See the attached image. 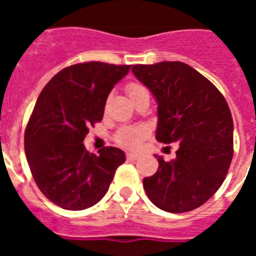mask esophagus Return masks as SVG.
Wrapping results in <instances>:
<instances>
[{
	"label": "esophagus",
	"mask_w": 256,
	"mask_h": 256,
	"mask_svg": "<svg viewBox=\"0 0 256 256\" xmlns=\"http://www.w3.org/2000/svg\"><path fill=\"white\" fill-rule=\"evenodd\" d=\"M138 154L136 152H126V159L128 160H137L138 159Z\"/></svg>",
	"instance_id": "34e87169"
}]
</instances>
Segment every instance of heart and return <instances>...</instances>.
Listing matches in <instances>:
<instances>
[{
    "mask_svg": "<svg viewBox=\"0 0 256 256\" xmlns=\"http://www.w3.org/2000/svg\"><path fill=\"white\" fill-rule=\"evenodd\" d=\"M146 88L142 87L141 84L137 83H130L126 87V91L130 94V100L136 94H138L140 92L144 91ZM148 136V130L144 126H124L119 132L116 133L115 141L118 144H120L122 148H138V144H141L142 140Z\"/></svg>",
    "mask_w": 256,
    "mask_h": 256,
    "instance_id": "heart-1",
    "label": "heart"
}]
</instances>
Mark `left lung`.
Instances as JSON below:
<instances>
[{"instance_id":"1","label":"left lung","mask_w":256,"mask_h":256,"mask_svg":"<svg viewBox=\"0 0 256 256\" xmlns=\"http://www.w3.org/2000/svg\"><path fill=\"white\" fill-rule=\"evenodd\" d=\"M133 74L158 102L156 140L178 142L176 159L155 155L159 168L144 178L148 198L168 212L205 204L219 187L234 156V120L218 88L180 61L133 65Z\"/></svg>"}]
</instances>
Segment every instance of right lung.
I'll return each instance as SVG.
<instances>
[{"instance_id": "right-lung-1", "label": "right lung", "mask_w": 256, "mask_h": 256, "mask_svg": "<svg viewBox=\"0 0 256 256\" xmlns=\"http://www.w3.org/2000/svg\"><path fill=\"white\" fill-rule=\"evenodd\" d=\"M130 65L91 61L58 72L42 90L24 136L26 156L40 192L58 206L83 210L108 192L126 162L118 148L88 152V128L102 120L108 94Z\"/></svg>"}]
</instances>
